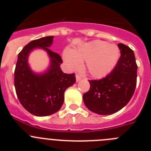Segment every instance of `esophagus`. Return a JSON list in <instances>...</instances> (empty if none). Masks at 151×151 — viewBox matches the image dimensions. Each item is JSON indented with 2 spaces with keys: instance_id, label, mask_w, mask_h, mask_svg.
<instances>
[{
  "instance_id": "esophagus-1",
  "label": "esophagus",
  "mask_w": 151,
  "mask_h": 151,
  "mask_svg": "<svg viewBox=\"0 0 151 151\" xmlns=\"http://www.w3.org/2000/svg\"><path fill=\"white\" fill-rule=\"evenodd\" d=\"M76 82H79L80 80H81V76H78V75H76Z\"/></svg>"
}]
</instances>
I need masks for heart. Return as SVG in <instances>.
Returning a JSON list of instances; mask_svg holds the SVG:
<instances>
[{"instance_id": "1", "label": "heart", "mask_w": 151, "mask_h": 151, "mask_svg": "<svg viewBox=\"0 0 151 151\" xmlns=\"http://www.w3.org/2000/svg\"><path fill=\"white\" fill-rule=\"evenodd\" d=\"M64 60L73 69H76L81 62L85 61V67L91 76L95 78L105 77L116 65L119 50L116 45L100 40L85 43L71 52L66 51Z\"/></svg>"}]
</instances>
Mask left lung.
<instances>
[{
	"label": "left lung",
	"instance_id": "left-lung-1",
	"mask_svg": "<svg viewBox=\"0 0 151 151\" xmlns=\"http://www.w3.org/2000/svg\"><path fill=\"white\" fill-rule=\"evenodd\" d=\"M120 57L105 78L90 80V89L83 94L85 106L99 115H110L124 107L134 94L137 82L135 57L133 50L119 44Z\"/></svg>",
	"mask_w": 151,
	"mask_h": 151
}]
</instances>
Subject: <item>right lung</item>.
Here are the masks:
<instances>
[{
  "mask_svg": "<svg viewBox=\"0 0 151 151\" xmlns=\"http://www.w3.org/2000/svg\"><path fill=\"white\" fill-rule=\"evenodd\" d=\"M54 36H47L29 42L18 54L14 86L18 99L25 109L36 116H47L57 113L64 101V92L76 82L75 74L61 70L63 61L58 54L49 49ZM35 49L47 52L49 67L42 73H35L28 64L29 54Z\"/></svg>",
  "mask_w": 151,
  "mask_h": 151,
  "instance_id": "obj_1",
  "label": "right lung"
}]
</instances>
